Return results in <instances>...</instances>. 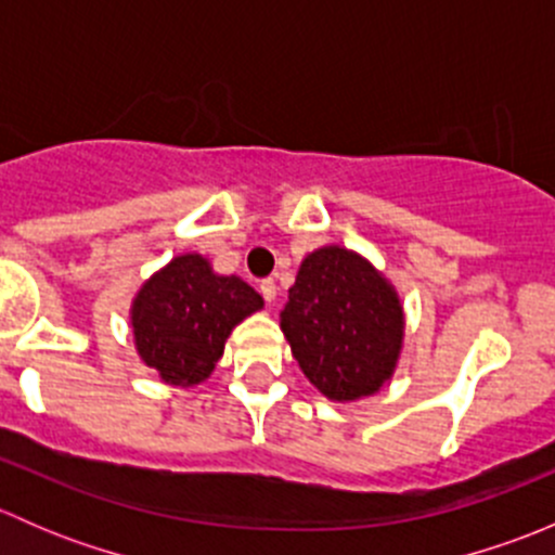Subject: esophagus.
<instances>
[{
	"instance_id": "1",
	"label": "esophagus",
	"mask_w": 555,
	"mask_h": 555,
	"mask_svg": "<svg viewBox=\"0 0 555 555\" xmlns=\"http://www.w3.org/2000/svg\"><path fill=\"white\" fill-rule=\"evenodd\" d=\"M260 295L268 300V304H273V300H276V282H273V279H262Z\"/></svg>"
}]
</instances>
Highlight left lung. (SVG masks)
<instances>
[{
    "label": "left lung",
    "mask_w": 555,
    "mask_h": 555,
    "mask_svg": "<svg viewBox=\"0 0 555 555\" xmlns=\"http://www.w3.org/2000/svg\"><path fill=\"white\" fill-rule=\"evenodd\" d=\"M279 317L300 371L330 400L376 395L395 373L405 335L400 298L357 251H311Z\"/></svg>",
    "instance_id": "1"
}]
</instances>
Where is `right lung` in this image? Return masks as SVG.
Wrapping results in <instances>:
<instances>
[{
    "mask_svg": "<svg viewBox=\"0 0 555 555\" xmlns=\"http://www.w3.org/2000/svg\"><path fill=\"white\" fill-rule=\"evenodd\" d=\"M260 309L244 279L220 276L201 255H179L133 298V344L160 382L188 389L211 376L233 327Z\"/></svg>",
    "mask_w": 555,
    "mask_h": 555,
    "instance_id": "obj_1",
    "label": "right lung"
}]
</instances>
